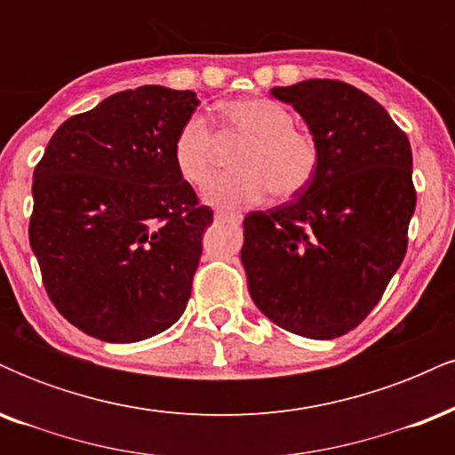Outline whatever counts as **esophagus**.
<instances>
[{
	"instance_id": "34e87169",
	"label": "esophagus",
	"mask_w": 455,
	"mask_h": 455,
	"mask_svg": "<svg viewBox=\"0 0 455 455\" xmlns=\"http://www.w3.org/2000/svg\"><path fill=\"white\" fill-rule=\"evenodd\" d=\"M239 213L228 210H216V220H239Z\"/></svg>"
}]
</instances>
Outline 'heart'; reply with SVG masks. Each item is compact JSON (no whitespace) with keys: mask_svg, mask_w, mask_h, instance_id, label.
Wrapping results in <instances>:
<instances>
[{"mask_svg":"<svg viewBox=\"0 0 455 455\" xmlns=\"http://www.w3.org/2000/svg\"><path fill=\"white\" fill-rule=\"evenodd\" d=\"M220 137L242 143L235 154V173L220 175L207 186L205 198L213 205H257L274 190L291 198L312 184L321 166V145L310 130L295 126L284 104L269 98H242L224 102L218 111ZM216 132L203 115H190L173 143V162L188 184L203 186L218 160Z\"/></svg>","mask_w":455,"mask_h":455,"instance_id":"b5f03b06","label":"heart"}]
</instances>
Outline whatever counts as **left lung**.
<instances>
[{
	"instance_id": "obj_1",
	"label": "left lung",
	"mask_w": 455,
	"mask_h": 455,
	"mask_svg": "<svg viewBox=\"0 0 455 455\" xmlns=\"http://www.w3.org/2000/svg\"><path fill=\"white\" fill-rule=\"evenodd\" d=\"M321 145V166L293 201L243 220L250 297L275 325L312 340L344 336L400 267L415 212L406 134L357 87L310 78L274 87Z\"/></svg>"
}]
</instances>
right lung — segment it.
<instances>
[{"label": "right lung", "mask_w": 455, "mask_h": 455, "mask_svg": "<svg viewBox=\"0 0 455 455\" xmlns=\"http://www.w3.org/2000/svg\"><path fill=\"white\" fill-rule=\"evenodd\" d=\"M195 92L143 85L66 119L34 169L29 243L61 316L104 342H139L184 315L213 222L177 171Z\"/></svg>", "instance_id": "right-lung-1"}]
</instances>
